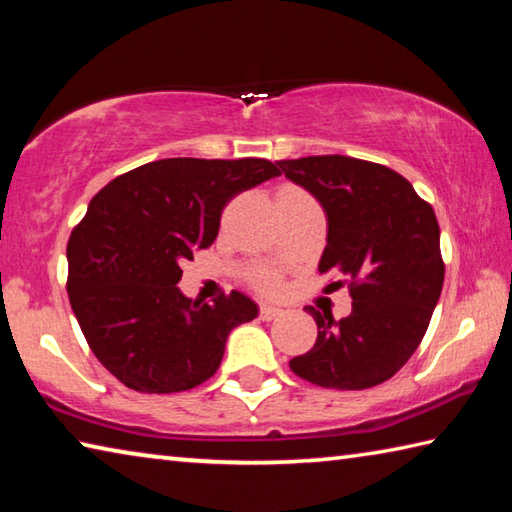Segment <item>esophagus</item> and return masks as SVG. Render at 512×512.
Returning a JSON list of instances; mask_svg holds the SVG:
<instances>
[{
    "label": "esophagus",
    "instance_id": "1",
    "mask_svg": "<svg viewBox=\"0 0 512 512\" xmlns=\"http://www.w3.org/2000/svg\"><path fill=\"white\" fill-rule=\"evenodd\" d=\"M282 314V309H277L273 305H259V318L262 320H273Z\"/></svg>",
    "mask_w": 512,
    "mask_h": 512
}]
</instances>
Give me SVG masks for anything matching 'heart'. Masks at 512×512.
Returning <instances> with one entry per match:
<instances>
[{"label":"heart","instance_id":"heart-1","mask_svg":"<svg viewBox=\"0 0 512 512\" xmlns=\"http://www.w3.org/2000/svg\"><path fill=\"white\" fill-rule=\"evenodd\" d=\"M253 284H255V289H257V291H262V293H271V296H275V293H280V289H282L280 280H277V277H273V275H268V273L257 275Z\"/></svg>","mask_w":512,"mask_h":512}]
</instances>
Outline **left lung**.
Returning a JSON list of instances; mask_svg holds the SVG:
<instances>
[{
    "label": "left lung",
    "mask_w": 512,
    "mask_h": 512,
    "mask_svg": "<svg viewBox=\"0 0 512 512\" xmlns=\"http://www.w3.org/2000/svg\"><path fill=\"white\" fill-rule=\"evenodd\" d=\"M293 183L318 198L327 246L318 273L348 287L350 316L309 307L318 325L314 348L293 357L300 379L336 391H363L391 379L418 348L445 282L433 207L384 164L348 155L280 160Z\"/></svg>",
    "instance_id": "8db88e82"
}]
</instances>
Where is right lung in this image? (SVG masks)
Masks as SVG:
<instances>
[{"label": "right lung", "instance_id": "right-lung-1", "mask_svg": "<svg viewBox=\"0 0 512 512\" xmlns=\"http://www.w3.org/2000/svg\"><path fill=\"white\" fill-rule=\"evenodd\" d=\"M280 176L271 160L167 158L126 171L92 198L67 241V293L106 370L140 393H180L221 366L232 327L257 316L239 291L185 298L180 262L219 235L223 207Z\"/></svg>", "mask_w": 512, "mask_h": 512}]
</instances>
